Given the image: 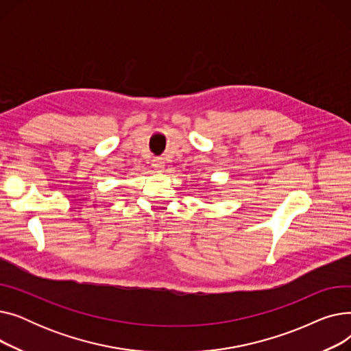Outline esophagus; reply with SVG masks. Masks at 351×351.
<instances>
[{
  "label": "esophagus",
  "mask_w": 351,
  "mask_h": 351,
  "mask_svg": "<svg viewBox=\"0 0 351 351\" xmlns=\"http://www.w3.org/2000/svg\"><path fill=\"white\" fill-rule=\"evenodd\" d=\"M152 166H154V168H155L156 171L162 172V171L165 169V160H163L162 158H155V159L152 160Z\"/></svg>",
  "instance_id": "34e87169"
}]
</instances>
